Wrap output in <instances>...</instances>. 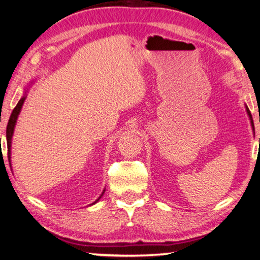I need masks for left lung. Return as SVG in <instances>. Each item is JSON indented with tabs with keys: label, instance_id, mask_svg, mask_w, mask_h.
<instances>
[{
	"label": "left lung",
	"instance_id": "obj_1",
	"mask_svg": "<svg viewBox=\"0 0 260 260\" xmlns=\"http://www.w3.org/2000/svg\"><path fill=\"white\" fill-rule=\"evenodd\" d=\"M246 111H247V114H249V117H250V119H251V125H252V128L254 129L253 121H252V115H251V113H250V111H249V108H247V106H246Z\"/></svg>",
	"mask_w": 260,
	"mask_h": 260
}]
</instances>
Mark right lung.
<instances>
[{
    "mask_svg": "<svg viewBox=\"0 0 260 260\" xmlns=\"http://www.w3.org/2000/svg\"><path fill=\"white\" fill-rule=\"evenodd\" d=\"M24 100H25V95L23 96V98H21V100H19V102L17 103L16 107L14 108L13 113H11V115H10L9 121H8V126H7V145H8V158H9V162H10V152H11V150H10L11 149V138H13L15 125H16L18 114H19V112H21V108H22L23 103H24ZM104 192H105V190L103 191V193ZM103 193H102V195H100V197L103 196ZM100 197H99V199H100ZM99 199L96 200L94 203L98 202ZM94 203H93V204H94Z\"/></svg>",
    "mask_w": 260,
    "mask_h": 260,
    "instance_id": "add662e5",
    "label": "right lung"
}]
</instances>
